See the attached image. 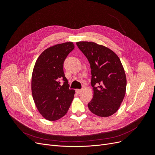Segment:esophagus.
Instances as JSON below:
<instances>
[{"label":"esophagus","instance_id":"obj_1","mask_svg":"<svg viewBox=\"0 0 155 155\" xmlns=\"http://www.w3.org/2000/svg\"><path fill=\"white\" fill-rule=\"evenodd\" d=\"M76 92L77 94H80L82 92V89H76Z\"/></svg>","mask_w":155,"mask_h":155}]
</instances>
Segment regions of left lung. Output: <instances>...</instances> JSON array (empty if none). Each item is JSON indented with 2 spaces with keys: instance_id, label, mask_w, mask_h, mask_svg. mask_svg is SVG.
<instances>
[{
  "instance_id": "8db88e82",
  "label": "left lung",
  "mask_w": 155,
  "mask_h": 155,
  "mask_svg": "<svg viewBox=\"0 0 155 155\" xmlns=\"http://www.w3.org/2000/svg\"><path fill=\"white\" fill-rule=\"evenodd\" d=\"M76 45L91 64L94 96L88 109L98 116H110L118 110L125 95L127 80L121 61L103 45L87 41Z\"/></svg>"
}]
</instances>
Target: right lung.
I'll use <instances>...</instances> for the list:
<instances>
[{
	"mask_svg": "<svg viewBox=\"0 0 155 155\" xmlns=\"http://www.w3.org/2000/svg\"><path fill=\"white\" fill-rule=\"evenodd\" d=\"M74 49L72 42L46 49L37 59L32 73L33 99L41 114L49 121L62 118L68 112L75 91L69 88L63 63Z\"/></svg>",
	"mask_w": 155,
	"mask_h": 155,
	"instance_id": "obj_1",
	"label": "right lung"
}]
</instances>
